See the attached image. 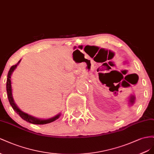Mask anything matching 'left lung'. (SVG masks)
Instances as JSON below:
<instances>
[{
  "instance_id": "8db88e82",
  "label": "left lung",
  "mask_w": 154,
  "mask_h": 154,
  "mask_svg": "<svg viewBox=\"0 0 154 154\" xmlns=\"http://www.w3.org/2000/svg\"><path fill=\"white\" fill-rule=\"evenodd\" d=\"M135 96H134V95H131L130 97V99H129V103H130V104L132 105V104L134 103V102H135Z\"/></svg>"
}]
</instances>
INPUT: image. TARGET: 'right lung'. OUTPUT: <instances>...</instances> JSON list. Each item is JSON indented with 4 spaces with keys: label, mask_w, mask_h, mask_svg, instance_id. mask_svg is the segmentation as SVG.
Returning <instances> with one entry per match:
<instances>
[{
    "label": "right lung",
    "mask_w": 154,
    "mask_h": 154,
    "mask_svg": "<svg viewBox=\"0 0 154 154\" xmlns=\"http://www.w3.org/2000/svg\"><path fill=\"white\" fill-rule=\"evenodd\" d=\"M20 60L16 64L12 66L10 68V70H9L8 73V78H7V82H6V91H7V94H8V97L9 102H10L11 106H12L13 109H14L15 112L19 114L20 117L24 119V121H27L28 122H30L32 124L34 125H45L48 123H50L51 122H54L56 119L59 118L60 113H59L58 115H57L54 116V117H51L50 119H38L35 117H33L30 115H28V113H26L25 112H23V111H21L20 109L19 108V107L17 106V104L15 103V101L14 100V98H13V95H12V89H11V76L12 73L14 72L15 68H17V66L20 63Z\"/></svg>",
    "instance_id": "obj_1"
}]
</instances>
